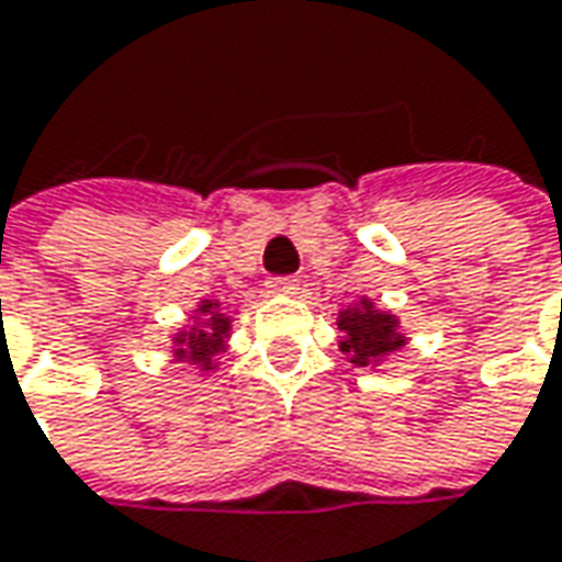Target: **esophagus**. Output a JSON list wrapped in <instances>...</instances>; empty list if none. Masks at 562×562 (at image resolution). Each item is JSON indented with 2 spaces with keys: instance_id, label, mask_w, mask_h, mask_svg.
<instances>
[{
  "instance_id": "obj_1",
  "label": "esophagus",
  "mask_w": 562,
  "mask_h": 562,
  "mask_svg": "<svg viewBox=\"0 0 562 562\" xmlns=\"http://www.w3.org/2000/svg\"><path fill=\"white\" fill-rule=\"evenodd\" d=\"M267 289H270L273 295H295V292H299V280H295V277H270V280H267Z\"/></svg>"
}]
</instances>
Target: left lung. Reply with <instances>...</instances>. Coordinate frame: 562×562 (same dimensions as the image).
<instances>
[{"label": "left lung", "mask_w": 562, "mask_h": 562, "mask_svg": "<svg viewBox=\"0 0 562 562\" xmlns=\"http://www.w3.org/2000/svg\"><path fill=\"white\" fill-rule=\"evenodd\" d=\"M341 351L351 355V363L367 367L370 360H379L389 351H397L404 345V336L397 333V319L389 311H376L373 301L360 299L355 307L339 311Z\"/></svg>", "instance_id": "1"}]
</instances>
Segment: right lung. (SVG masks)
Here are the masks:
<instances>
[{"label":"right lung","mask_w":562,"mask_h":562,"mask_svg":"<svg viewBox=\"0 0 562 562\" xmlns=\"http://www.w3.org/2000/svg\"><path fill=\"white\" fill-rule=\"evenodd\" d=\"M199 323L177 333V360L199 363L202 370H214V358L223 351V341L229 336V317L221 311L217 301H202L199 304Z\"/></svg>","instance_id":"obj_1"}]
</instances>
